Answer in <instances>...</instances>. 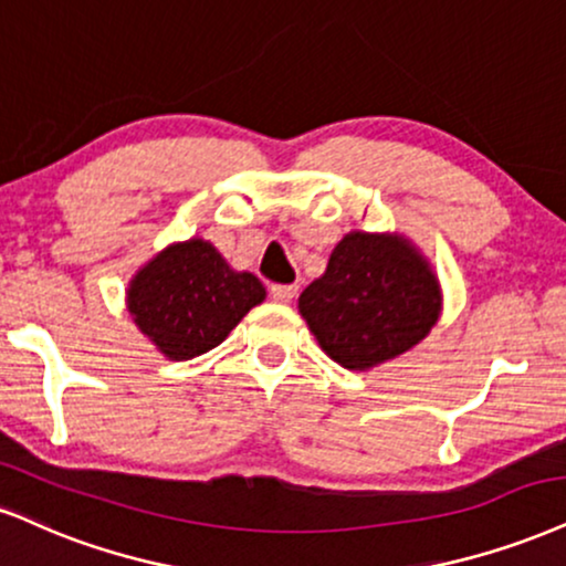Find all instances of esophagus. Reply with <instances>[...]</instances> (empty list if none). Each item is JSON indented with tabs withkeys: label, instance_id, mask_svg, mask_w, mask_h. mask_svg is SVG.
<instances>
[{
	"label": "esophagus",
	"instance_id": "obj_1",
	"mask_svg": "<svg viewBox=\"0 0 566 566\" xmlns=\"http://www.w3.org/2000/svg\"><path fill=\"white\" fill-rule=\"evenodd\" d=\"M296 285H283V283H275V285H270V296L275 298V302H281V304H289L291 298L296 296Z\"/></svg>",
	"mask_w": 566,
	"mask_h": 566
}]
</instances>
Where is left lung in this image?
<instances>
[{
    "instance_id": "1",
    "label": "left lung",
    "mask_w": 566,
    "mask_h": 566,
    "mask_svg": "<svg viewBox=\"0 0 566 566\" xmlns=\"http://www.w3.org/2000/svg\"><path fill=\"white\" fill-rule=\"evenodd\" d=\"M298 312L327 357L367 369L428 336L441 315V289L409 241L348 233L325 275L298 296Z\"/></svg>"
}]
</instances>
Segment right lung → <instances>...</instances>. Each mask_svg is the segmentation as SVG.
I'll list each match as a JSON object with an SVG mask.
<instances>
[{"instance_id":"obj_1","label":"right lung","mask_w":566,"mask_h":566,"mask_svg":"<svg viewBox=\"0 0 566 566\" xmlns=\"http://www.w3.org/2000/svg\"><path fill=\"white\" fill-rule=\"evenodd\" d=\"M264 285L235 272L212 243L191 239L165 249L130 281L128 310L144 336L170 359H191L226 340Z\"/></svg>"}]
</instances>
